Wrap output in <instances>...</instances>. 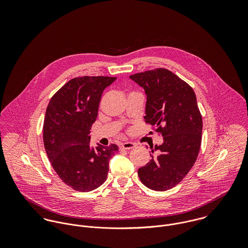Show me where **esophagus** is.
<instances>
[{
    "label": "esophagus",
    "mask_w": 248,
    "mask_h": 248,
    "mask_svg": "<svg viewBox=\"0 0 248 248\" xmlns=\"http://www.w3.org/2000/svg\"><path fill=\"white\" fill-rule=\"evenodd\" d=\"M136 147V144L133 142H124L120 145V149L122 150H131Z\"/></svg>",
    "instance_id": "esophagus-1"
}]
</instances>
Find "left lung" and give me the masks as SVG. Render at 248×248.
Here are the masks:
<instances>
[{"instance_id":"left-lung-1","label":"left lung","mask_w":248,"mask_h":248,"mask_svg":"<svg viewBox=\"0 0 248 248\" xmlns=\"http://www.w3.org/2000/svg\"><path fill=\"white\" fill-rule=\"evenodd\" d=\"M147 95L145 122L163 137L152 159L139 169L142 183L166 191L189 173L200 153L202 117L194 90L175 73L163 68L130 75Z\"/></svg>"}]
</instances>
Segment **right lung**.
<instances>
[{"mask_svg":"<svg viewBox=\"0 0 248 248\" xmlns=\"http://www.w3.org/2000/svg\"><path fill=\"white\" fill-rule=\"evenodd\" d=\"M115 79L75 77L53 94L46 108L43 140L47 157L58 177L75 191L89 192L102 185L108 160L118 151L115 144L90 146L102 93Z\"/></svg>","mask_w":248,"mask_h":248,"instance_id":"obj_1","label":"right lung"}]
</instances>
